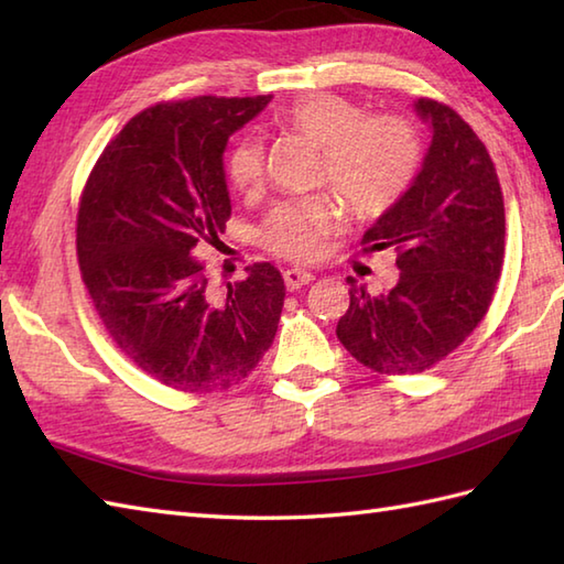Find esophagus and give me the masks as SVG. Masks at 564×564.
I'll list each match as a JSON object with an SVG mask.
<instances>
[{
  "mask_svg": "<svg viewBox=\"0 0 564 564\" xmlns=\"http://www.w3.org/2000/svg\"><path fill=\"white\" fill-rule=\"evenodd\" d=\"M283 281H285V285H289V291H295V289H303V285H307V283H313L315 273L305 271V269H285Z\"/></svg>",
  "mask_w": 564,
  "mask_h": 564,
  "instance_id": "1",
  "label": "esophagus"
}]
</instances>
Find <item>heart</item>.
Returning a JSON list of instances; mask_svg holds the SVG:
<instances>
[{
	"instance_id": "obj_1",
	"label": "heart",
	"mask_w": 564,
	"mask_h": 564,
	"mask_svg": "<svg viewBox=\"0 0 564 564\" xmlns=\"http://www.w3.org/2000/svg\"><path fill=\"white\" fill-rule=\"evenodd\" d=\"M279 126L325 152V176L358 218L386 213L414 182L422 150L414 130L400 118H368L361 106L337 94H310L279 116ZM263 148L242 138L227 158L235 191L261 182ZM341 210L329 198L289 200L273 208L261 227V242L281 257L307 261L319 254Z\"/></svg>"
}]
</instances>
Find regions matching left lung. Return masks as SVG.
Listing matches in <instances>:
<instances>
[{"mask_svg":"<svg viewBox=\"0 0 564 564\" xmlns=\"http://www.w3.org/2000/svg\"><path fill=\"white\" fill-rule=\"evenodd\" d=\"M431 128L422 170L364 235L398 251L400 279L370 295L351 281L337 337L356 361L406 376L438 364L480 325L505 261V198L482 140L448 106L416 99Z\"/></svg>","mask_w":564,"mask_h":564,"instance_id":"obj_1","label":"left lung"}]
</instances>
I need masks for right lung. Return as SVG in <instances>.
Returning a JSON list of instances; mask_svg holds the SVG:
<instances>
[{
	"mask_svg": "<svg viewBox=\"0 0 564 564\" xmlns=\"http://www.w3.org/2000/svg\"><path fill=\"white\" fill-rule=\"evenodd\" d=\"M271 97H198L130 118L84 186L77 257L94 307L130 361L184 392L245 380L279 329L285 285L269 261L218 297L200 247L230 218L227 140Z\"/></svg>",
	"mask_w": 564,
	"mask_h": 564,
	"instance_id": "1",
	"label": "right lung"
}]
</instances>
